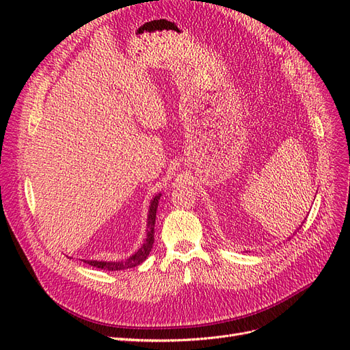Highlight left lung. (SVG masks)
I'll use <instances>...</instances> for the list:
<instances>
[{"label": "left lung", "mask_w": 350, "mask_h": 350, "mask_svg": "<svg viewBox=\"0 0 350 350\" xmlns=\"http://www.w3.org/2000/svg\"><path fill=\"white\" fill-rule=\"evenodd\" d=\"M301 226H302V225H301ZM301 226H299V228H301Z\"/></svg>", "instance_id": "left-lung-1"}]
</instances>
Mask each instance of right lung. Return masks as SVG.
<instances>
[{"instance_id": "obj_1", "label": "right lung", "mask_w": 350, "mask_h": 350, "mask_svg": "<svg viewBox=\"0 0 350 350\" xmlns=\"http://www.w3.org/2000/svg\"><path fill=\"white\" fill-rule=\"evenodd\" d=\"M162 194H156L149 206V215H147V235L144 239V243L139 248V251H135L133 256H130L126 260L122 261H98V260H83L84 262L90 264L93 267L103 269V270H109V271H118V270H125V269H131L142 264L147 256H149L152 248H153V242H154V221H156V210L159 200H161Z\"/></svg>"}]
</instances>
